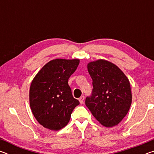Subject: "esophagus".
I'll return each mask as SVG.
<instances>
[{"instance_id": "esophagus-1", "label": "esophagus", "mask_w": 154, "mask_h": 154, "mask_svg": "<svg viewBox=\"0 0 154 154\" xmlns=\"http://www.w3.org/2000/svg\"><path fill=\"white\" fill-rule=\"evenodd\" d=\"M84 98H85L84 96H81V97L79 98V103H80L81 104H83V101H84Z\"/></svg>"}]
</instances>
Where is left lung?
Instances as JSON below:
<instances>
[{
	"instance_id": "obj_1",
	"label": "left lung",
	"mask_w": 154,
	"mask_h": 154,
	"mask_svg": "<svg viewBox=\"0 0 154 154\" xmlns=\"http://www.w3.org/2000/svg\"><path fill=\"white\" fill-rule=\"evenodd\" d=\"M88 71L94 88L92 96L85 99V105L103 126H116L132 103L128 79L118 66L103 59L90 62Z\"/></svg>"
}]
</instances>
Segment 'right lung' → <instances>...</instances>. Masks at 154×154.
Masks as SVG:
<instances>
[{"mask_svg": "<svg viewBox=\"0 0 154 154\" xmlns=\"http://www.w3.org/2000/svg\"><path fill=\"white\" fill-rule=\"evenodd\" d=\"M79 59H54L44 65L31 83L29 101L31 111L41 126L59 130L69 123L79 100L73 98L68 84L76 71Z\"/></svg>", "mask_w": 154, "mask_h": 154, "instance_id": "add662e5", "label": "right lung"}]
</instances>
